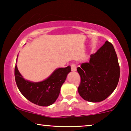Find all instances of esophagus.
<instances>
[{
  "instance_id": "1",
  "label": "esophagus",
  "mask_w": 131,
  "mask_h": 131,
  "mask_svg": "<svg viewBox=\"0 0 131 131\" xmlns=\"http://www.w3.org/2000/svg\"><path fill=\"white\" fill-rule=\"evenodd\" d=\"M71 71H73V72H74V71H75L76 70H77V67H76L75 64H74V63L71 64Z\"/></svg>"
}]
</instances>
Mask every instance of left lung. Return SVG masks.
Masks as SVG:
<instances>
[{"mask_svg":"<svg viewBox=\"0 0 131 131\" xmlns=\"http://www.w3.org/2000/svg\"><path fill=\"white\" fill-rule=\"evenodd\" d=\"M88 63L77 68L81 82L78 92L85 100L100 102L108 97L116 88L120 78V67L113 45L108 41Z\"/></svg>","mask_w":131,"mask_h":131,"instance_id":"1","label":"left lung"}]
</instances>
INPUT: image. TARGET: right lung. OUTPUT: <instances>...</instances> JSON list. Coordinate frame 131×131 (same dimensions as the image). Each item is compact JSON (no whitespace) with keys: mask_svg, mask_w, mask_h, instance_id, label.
<instances>
[{"mask_svg":"<svg viewBox=\"0 0 131 131\" xmlns=\"http://www.w3.org/2000/svg\"><path fill=\"white\" fill-rule=\"evenodd\" d=\"M70 72V66L66 68H59L54 70L45 80L39 82H32L25 80L23 77L16 64L14 69V75L20 92L26 99L36 105L48 106L52 105L57 99L61 87Z\"/></svg>","mask_w":131,"mask_h":131,"instance_id":"obj_1","label":"right lung"}]
</instances>
